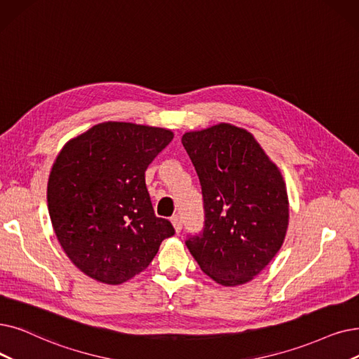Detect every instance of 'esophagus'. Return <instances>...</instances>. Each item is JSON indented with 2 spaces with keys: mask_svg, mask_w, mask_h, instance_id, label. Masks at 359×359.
Listing matches in <instances>:
<instances>
[{
  "mask_svg": "<svg viewBox=\"0 0 359 359\" xmlns=\"http://www.w3.org/2000/svg\"><path fill=\"white\" fill-rule=\"evenodd\" d=\"M171 224H173L176 233H179L182 230V226H183L182 218L179 215H173V217H171Z\"/></svg>",
  "mask_w": 359,
  "mask_h": 359,
  "instance_id": "obj_1",
  "label": "esophagus"
}]
</instances>
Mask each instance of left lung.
<instances>
[{
  "instance_id": "8db88e82",
  "label": "left lung",
  "mask_w": 359,
  "mask_h": 359,
  "mask_svg": "<svg viewBox=\"0 0 359 359\" xmlns=\"http://www.w3.org/2000/svg\"><path fill=\"white\" fill-rule=\"evenodd\" d=\"M182 144L198 173L205 224L186 241L214 282H251L280 251L289 226L286 183L252 133L229 123L186 132Z\"/></svg>"
}]
</instances>
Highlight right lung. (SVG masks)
<instances>
[{
  "label": "right lung",
  "instance_id": "obj_1",
  "mask_svg": "<svg viewBox=\"0 0 359 359\" xmlns=\"http://www.w3.org/2000/svg\"><path fill=\"white\" fill-rule=\"evenodd\" d=\"M173 132L104 121L63 147L53 164L48 211L57 239L74 266L105 285L144 271L175 235L154 214L145 171Z\"/></svg>",
  "mask_w": 359,
  "mask_h": 359
}]
</instances>
